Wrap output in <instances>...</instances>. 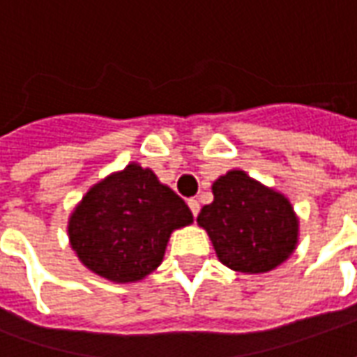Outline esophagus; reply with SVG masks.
Masks as SVG:
<instances>
[{
  "mask_svg": "<svg viewBox=\"0 0 357 357\" xmlns=\"http://www.w3.org/2000/svg\"><path fill=\"white\" fill-rule=\"evenodd\" d=\"M187 204H189V208H191V212H193V216H197V214H199V210H201V204H199V201L189 199V201H187Z\"/></svg>",
  "mask_w": 357,
  "mask_h": 357,
  "instance_id": "34e87169",
  "label": "esophagus"
}]
</instances>
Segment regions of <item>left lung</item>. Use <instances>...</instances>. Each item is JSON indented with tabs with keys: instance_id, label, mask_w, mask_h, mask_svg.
<instances>
[{
	"instance_id": "left-lung-1",
	"label": "left lung",
	"mask_w": 357,
	"mask_h": 357,
	"mask_svg": "<svg viewBox=\"0 0 357 357\" xmlns=\"http://www.w3.org/2000/svg\"><path fill=\"white\" fill-rule=\"evenodd\" d=\"M214 201L197 224L206 229L220 262L241 273H266L289 258L298 243V218L289 199L243 170H229L212 185Z\"/></svg>"
}]
</instances>
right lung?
<instances>
[{"instance_id":"add662e5","label":"right lung","mask_w":357,"mask_h":357,"mask_svg":"<svg viewBox=\"0 0 357 357\" xmlns=\"http://www.w3.org/2000/svg\"><path fill=\"white\" fill-rule=\"evenodd\" d=\"M193 222L185 201L155 172L128 164L95 183L68 220L80 262L114 283H135L162 262L174 229Z\"/></svg>"}]
</instances>
